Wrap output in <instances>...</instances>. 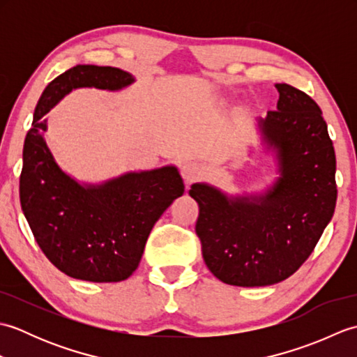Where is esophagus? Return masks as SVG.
Masks as SVG:
<instances>
[{"label": "esophagus", "instance_id": "34e87169", "mask_svg": "<svg viewBox=\"0 0 357 357\" xmlns=\"http://www.w3.org/2000/svg\"><path fill=\"white\" fill-rule=\"evenodd\" d=\"M181 174L187 184H192L195 181H198L202 174V169L198 162L195 161H187L181 167Z\"/></svg>", "mask_w": 357, "mask_h": 357}]
</instances>
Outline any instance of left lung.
Instances as JSON below:
<instances>
[{
	"instance_id": "8db88e82",
	"label": "left lung",
	"mask_w": 357,
	"mask_h": 357,
	"mask_svg": "<svg viewBox=\"0 0 357 357\" xmlns=\"http://www.w3.org/2000/svg\"><path fill=\"white\" fill-rule=\"evenodd\" d=\"M275 112L257 118L276 178L261 190L227 193L195 183L196 234L208 270L229 285L265 287L291 276L312 255L335 213L336 156L312 98L276 84Z\"/></svg>"
}]
</instances>
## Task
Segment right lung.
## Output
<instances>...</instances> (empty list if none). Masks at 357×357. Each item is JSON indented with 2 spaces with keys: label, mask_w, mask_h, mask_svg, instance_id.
I'll use <instances>...</instances> for the list:
<instances>
[{
  "label": "right lung",
  "mask_w": 357,
  "mask_h": 357,
  "mask_svg": "<svg viewBox=\"0 0 357 357\" xmlns=\"http://www.w3.org/2000/svg\"><path fill=\"white\" fill-rule=\"evenodd\" d=\"M135 77L116 67L78 64L45 87L22 149L21 208L38 245L64 275L89 282H119L138 268L153 225L184 195L176 165L126 172L84 183L56 162L44 132L45 115L77 89L119 92Z\"/></svg>",
  "instance_id": "add662e5"
}]
</instances>
